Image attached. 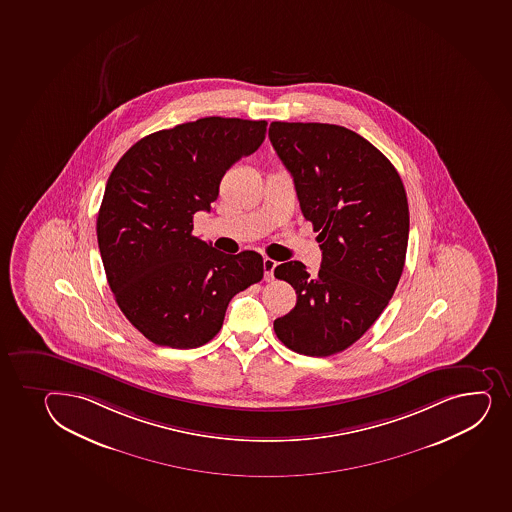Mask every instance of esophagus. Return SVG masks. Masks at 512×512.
Returning a JSON list of instances; mask_svg holds the SVG:
<instances>
[{
	"label": "esophagus",
	"mask_w": 512,
	"mask_h": 512,
	"mask_svg": "<svg viewBox=\"0 0 512 512\" xmlns=\"http://www.w3.org/2000/svg\"><path fill=\"white\" fill-rule=\"evenodd\" d=\"M277 267V262L275 260L269 259V257H265L264 259V277L267 282L270 280H274V270Z\"/></svg>",
	"instance_id": "34e87169"
}]
</instances>
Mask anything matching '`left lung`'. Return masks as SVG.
<instances>
[{
  "label": "left lung",
  "mask_w": 512,
  "mask_h": 512,
  "mask_svg": "<svg viewBox=\"0 0 512 512\" xmlns=\"http://www.w3.org/2000/svg\"><path fill=\"white\" fill-rule=\"evenodd\" d=\"M269 137L322 250L316 275L297 260L275 267L297 304L274 331L299 354L341 353L385 311L405 267V186L385 154L346 127L277 121Z\"/></svg>",
  "instance_id": "8db88e82"
}]
</instances>
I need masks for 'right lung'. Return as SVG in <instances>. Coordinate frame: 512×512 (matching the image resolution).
Wrapping results in <instances>:
<instances>
[{
	"instance_id": "add662e5",
	"label": "right lung",
	"mask_w": 512,
	"mask_h": 512,
	"mask_svg": "<svg viewBox=\"0 0 512 512\" xmlns=\"http://www.w3.org/2000/svg\"><path fill=\"white\" fill-rule=\"evenodd\" d=\"M265 132V121L203 117L143 137L112 169L97 242L117 306L151 343L203 346L232 297L264 277L260 253L228 255L191 230L223 174L255 153Z\"/></svg>"
}]
</instances>
